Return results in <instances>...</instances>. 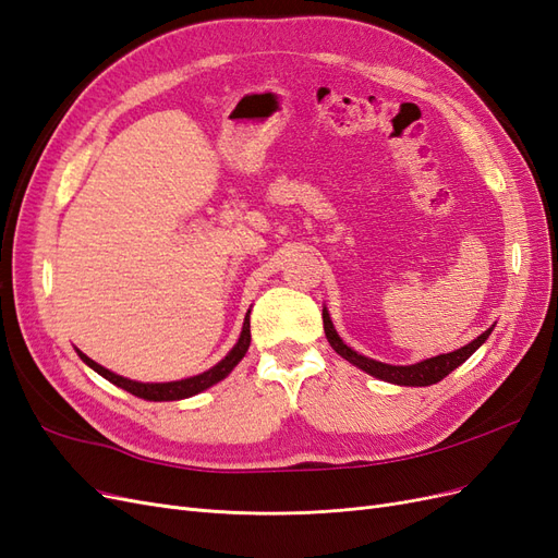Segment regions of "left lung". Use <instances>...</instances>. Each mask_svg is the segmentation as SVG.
Masks as SVG:
<instances>
[{
  "instance_id": "8db88e82",
  "label": "left lung",
  "mask_w": 558,
  "mask_h": 558,
  "mask_svg": "<svg viewBox=\"0 0 558 558\" xmlns=\"http://www.w3.org/2000/svg\"><path fill=\"white\" fill-rule=\"evenodd\" d=\"M324 330H326V337H328L330 347L337 353H340L342 359H347L349 363L365 369L367 375H373V377L384 379V381H391V384H400V386H430V384H437L440 379H445L451 373V369H456L461 363H465L472 356V353H475L486 342V337L492 335L494 328L484 330L477 337V340H472L470 344H465L461 349H456L451 353H440V356L428 359V361H421V363H414V365H386V363H379V361L361 356V353L349 349L340 340V335L335 332L330 314L326 310H324Z\"/></svg>"
}]
</instances>
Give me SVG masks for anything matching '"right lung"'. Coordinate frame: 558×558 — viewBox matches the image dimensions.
Returning a JSON list of instances; mask_svg holds the SVG:
<instances>
[{
	"label": "right lung",
	"instance_id": "obj_1",
	"mask_svg": "<svg viewBox=\"0 0 558 558\" xmlns=\"http://www.w3.org/2000/svg\"><path fill=\"white\" fill-rule=\"evenodd\" d=\"M248 344H251V324H248V314H246V318H244V328H242V335H240L238 344L232 347V351L228 353V356H226L221 363L214 365L211 369H207V373L195 375V377H191V379L167 381V384H142V381H132V379H125V377H121V375H113V373H109L107 367L97 365L93 359H88V356H86V353H81V351H78V356H81V361H83V363H88V365L95 369L97 375H102V377H105V379H109L111 384L125 388L128 393L137 396V398H144V400H156V402H160V400H181V398H191V396H195V393H199V391H205V388L214 386L216 381H221L223 377H228V375L232 373V367L238 365V363L244 359V353H246Z\"/></svg>",
	"mask_w": 558,
	"mask_h": 558
}]
</instances>
